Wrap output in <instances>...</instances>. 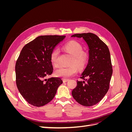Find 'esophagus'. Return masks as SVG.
Instances as JSON below:
<instances>
[{
    "label": "esophagus",
    "instance_id": "34e87169",
    "mask_svg": "<svg viewBox=\"0 0 132 132\" xmlns=\"http://www.w3.org/2000/svg\"><path fill=\"white\" fill-rule=\"evenodd\" d=\"M68 81H69V79H63V82H67Z\"/></svg>",
    "mask_w": 132,
    "mask_h": 132
}]
</instances>
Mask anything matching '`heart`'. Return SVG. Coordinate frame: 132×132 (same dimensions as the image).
<instances>
[{
    "mask_svg": "<svg viewBox=\"0 0 132 132\" xmlns=\"http://www.w3.org/2000/svg\"><path fill=\"white\" fill-rule=\"evenodd\" d=\"M63 49L70 53L73 57L70 62V65L68 67H60L54 71V74L57 77L68 78L75 75L78 73V68L81 70L86 66L88 61V54L83 51L82 46L77 41H71L65 43ZM59 51L55 48L51 52L50 61L54 67L59 65L58 59ZM75 64L77 66L74 65Z\"/></svg>",
    "mask_w": 132,
    "mask_h": 132,
    "instance_id": "heart-1",
    "label": "heart"
}]
</instances>
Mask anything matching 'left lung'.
<instances>
[{
    "mask_svg": "<svg viewBox=\"0 0 132 132\" xmlns=\"http://www.w3.org/2000/svg\"><path fill=\"white\" fill-rule=\"evenodd\" d=\"M71 37H82L89 49L88 64L80 77L84 81H77V86L71 94L79 104L93 106L101 100L109 89L113 71L110 51L93 33L77 34Z\"/></svg>",
    "mask_w": 132,
    "mask_h": 132,
    "instance_id": "left-lung-1",
    "label": "left lung"
}]
</instances>
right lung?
Returning <instances> with one entry per match:
<instances>
[{
    "instance_id": "obj_1",
    "label": "right lung",
    "mask_w": 132,
    "mask_h": 132,
    "mask_svg": "<svg viewBox=\"0 0 132 132\" xmlns=\"http://www.w3.org/2000/svg\"><path fill=\"white\" fill-rule=\"evenodd\" d=\"M65 36H40L23 47L16 62V83L20 93L30 104L41 107L52 101L62 79L51 78L53 66L50 54Z\"/></svg>"
}]
</instances>
